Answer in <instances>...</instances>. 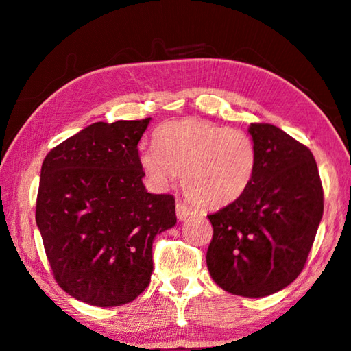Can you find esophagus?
Segmentation results:
<instances>
[{
    "mask_svg": "<svg viewBox=\"0 0 351 351\" xmlns=\"http://www.w3.org/2000/svg\"><path fill=\"white\" fill-rule=\"evenodd\" d=\"M176 213H177V218H179V220H185V218L193 215V209H191L190 206H186L185 202L177 201V204H176Z\"/></svg>",
    "mask_w": 351,
    "mask_h": 351,
    "instance_id": "1",
    "label": "esophagus"
}]
</instances>
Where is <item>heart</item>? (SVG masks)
Listing matches in <instances>:
<instances>
[{
	"label": "heart",
	"mask_w": 351,
	"mask_h": 351,
	"mask_svg": "<svg viewBox=\"0 0 351 351\" xmlns=\"http://www.w3.org/2000/svg\"><path fill=\"white\" fill-rule=\"evenodd\" d=\"M258 150L252 136L209 120L186 119L160 126L155 147L139 150V165L154 184L182 176L186 196L217 209L241 197L255 176Z\"/></svg>",
	"instance_id": "heart-1"
}]
</instances>
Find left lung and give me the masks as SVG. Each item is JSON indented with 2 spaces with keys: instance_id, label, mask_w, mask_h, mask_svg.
<instances>
[{
  "instance_id": "8db88e82",
  "label": "left lung",
  "mask_w": 351,
  "mask_h": 351,
  "mask_svg": "<svg viewBox=\"0 0 351 351\" xmlns=\"http://www.w3.org/2000/svg\"><path fill=\"white\" fill-rule=\"evenodd\" d=\"M258 150L245 193L210 213L207 269L218 287L264 298L288 287L304 269L323 217V186L306 145L277 126L252 123Z\"/></svg>"
}]
</instances>
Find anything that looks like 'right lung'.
<instances>
[{
  "mask_svg": "<svg viewBox=\"0 0 351 351\" xmlns=\"http://www.w3.org/2000/svg\"><path fill=\"white\" fill-rule=\"evenodd\" d=\"M144 120L96 121L53 147L40 167L36 225L55 280L79 301L115 307L149 287L156 234L177 223L172 195L147 193Z\"/></svg>",
  "mask_w": 351,
  "mask_h": 351,
  "instance_id": "add662e5",
  "label": "right lung"
}]
</instances>
